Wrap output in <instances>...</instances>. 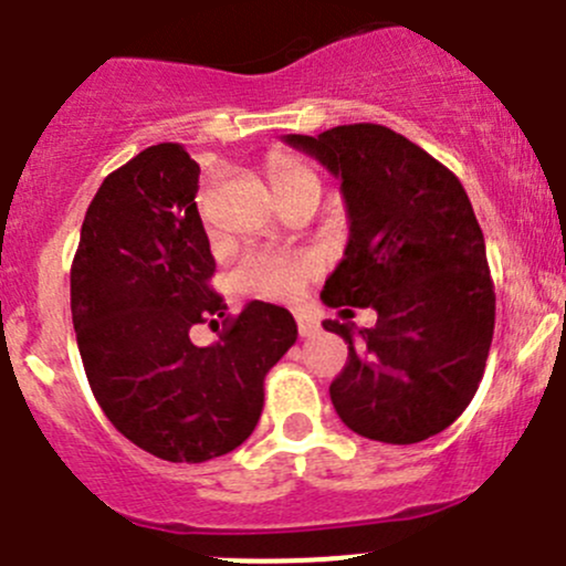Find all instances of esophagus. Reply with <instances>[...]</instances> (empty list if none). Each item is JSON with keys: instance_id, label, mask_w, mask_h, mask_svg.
Returning a JSON list of instances; mask_svg holds the SVG:
<instances>
[{"instance_id": "obj_1", "label": "esophagus", "mask_w": 566, "mask_h": 566, "mask_svg": "<svg viewBox=\"0 0 566 566\" xmlns=\"http://www.w3.org/2000/svg\"><path fill=\"white\" fill-rule=\"evenodd\" d=\"M296 329H300L302 338H307V335H313L318 329V322L316 318L305 316V313H296Z\"/></svg>"}]
</instances>
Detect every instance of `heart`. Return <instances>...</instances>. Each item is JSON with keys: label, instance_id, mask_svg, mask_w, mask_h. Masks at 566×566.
<instances>
[{"label": "heart", "instance_id": "heart-1", "mask_svg": "<svg viewBox=\"0 0 566 566\" xmlns=\"http://www.w3.org/2000/svg\"><path fill=\"white\" fill-rule=\"evenodd\" d=\"M270 178L277 198L294 189L296 184L316 181V176L307 167L289 159L272 161ZM198 209L200 217L209 220V184L200 189ZM313 272H316V261L311 255L294 253V250H259V253L244 255L237 270V283L239 289L255 296H289L311 281Z\"/></svg>", "mask_w": 566, "mask_h": 566}]
</instances>
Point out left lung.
Listing matches in <instances>:
<instances>
[{
	"label": "left lung",
	"instance_id": "8db88e82",
	"mask_svg": "<svg viewBox=\"0 0 566 566\" xmlns=\"http://www.w3.org/2000/svg\"><path fill=\"white\" fill-rule=\"evenodd\" d=\"M285 143L340 178L349 211V244L324 305L377 311L357 335L322 322L349 344L329 385L335 412L368 440L421 443L471 405L495 329V285L468 192L434 156L377 123Z\"/></svg>",
	"mask_w": 566,
	"mask_h": 566
}]
</instances>
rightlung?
I'll return each instance as SVG.
<instances>
[{
    "mask_svg": "<svg viewBox=\"0 0 566 566\" xmlns=\"http://www.w3.org/2000/svg\"><path fill=\"white\" fill-rule=\"evenodd\" d=\"M198 161L178 143L145 148L104 178L71 264V316L87 382L112 427L167 462H206L253 434L264 377L294 346L285 307L253 300L221 340L188 329L228 305L200 222Z\"/></svg>",
    "mask_w": 566,
    "mask_h": 566,
    "instance_id": "right-lung-1",
    "label": "right lung"
}]
</instances>
